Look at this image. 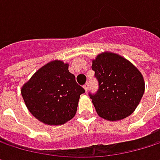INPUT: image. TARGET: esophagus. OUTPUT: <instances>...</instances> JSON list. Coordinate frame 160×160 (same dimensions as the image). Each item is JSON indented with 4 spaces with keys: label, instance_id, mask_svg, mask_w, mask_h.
<instances>
[{
    "label": "esophagus",
    "instance_id": "1",
    "mask_svg": "<svg viewBox=\"0 0 160 160\" xmlns=\"http://www.w3.org/2000/svg\"><path fill=\"white\" fill-rule=\"evenodd\" d=\"M83 88H84V90L87 92V91H88V88H89V82H86V83H85V85L83 86Z\"/></svg>",
    "mask_w": 160,
    "mask_h": 160
}]
</instances>
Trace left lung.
<instances>
[{
  "mask_svg": "<svg viewBox=\"0 0 160 160\" xmlns=\"http://www.w3.org/2000/svg\"><path fill=\"white\" fill-rule=\"evenodd\" d=\"M92 69L99 88L89 95L99 117L116 121L136 109L144 92V80L135 66L117 53L105 52L92 60Z\"/></svg>",
  "mask_w": 160,
  "mask_h": 160,
  "instance_id": "obj_1",
  "label": "left lung"
}]
</instances>
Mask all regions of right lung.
I'll return each mask as SVG.
<instances>
[{
	"mask_svg": "<svg viewBox=\"0 0 160 160\" xmlns=\"http://www.w3.org/2000/svg\"><path fill=\"white\" fill-rule=\"evenodd\" d=\"M84 89L68 71V64L51 61L42 67L21 88L29 112L41 122L62 125L74 118Z\"/></svg>",
	"mask_w": 160,
	"mask_h": 160,
	"instance_id": "obj_1",
	"label": "right lung"
}]
</instances>
